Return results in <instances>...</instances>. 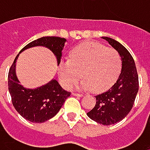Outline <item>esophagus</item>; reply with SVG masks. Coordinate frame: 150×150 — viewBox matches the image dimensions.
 <instances>
[{"label": "esophagus", "instance_id": "34e87169", "mask_svg": "<svg viewBox=\"0 0 150 150\" xmlns=\"http://www.w3.org/2000/svg\"><path fill=\"white\" fill-rule=\"evenodd\" d=\"M72 95H73V96H78V97H81V96H83V95H82V94H79V93H72Z\"/></svg>", "mask_w": 150, "mask_h": 150}]
</instances>
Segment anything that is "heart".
<instances>
[{
  "mask_svg": "<svg viewBox=\"0 0 150 150\" xmlns=\"http://www.w3.org/2000/svg\"><path fill=\"white\" fill-rule=\"evenodd\" d=\"M122 57L114 48L97 42H83L71 51L69 61L58 66L61 84L71 88L81 78L80 88L103 92L117 80L122 70Z\"/></svg>",
  "mask_w": 150,
  "mask_h": 150,
  "instance_id": "heart-1",
  "label": "heart"
}]
</instances>
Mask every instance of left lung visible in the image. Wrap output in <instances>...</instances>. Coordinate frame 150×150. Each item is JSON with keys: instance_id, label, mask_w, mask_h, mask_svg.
Wrapping results in <instances>:
<instances>
[{"instance_id": "8db88e82", "label": "left lung", "mask_w": 150, "mask_h": 150, "mask_svg": "<svg viewBox=\"0 0 150 150\" xmlns=\"http://www.w3.org/2000/svg\"><path fill=\"white\" fill-rule=\"evenodd\" d=\"M103 39L119 52L122 71L112 87L96 96V103L87 115L100 124L111 125L122 121L132 109L139 89V81L135 61L127 48L109 37Z\"/></svg>"}]
</instances>
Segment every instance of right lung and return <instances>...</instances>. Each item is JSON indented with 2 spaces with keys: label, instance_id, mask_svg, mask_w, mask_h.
I'll return each mask as SVG.
<instances>
[{
  "label": "right lung",
  "instance_id": "right-lung-1",
  "mask_svg": "<svg viewBox=\"0 0 150 150\" xmlns=\"http://www.w3.org/2000/svg\"><path fill=\"white\" fill-rule=\"evenodd\" d=\"M66 39L56 36H45L35 40L26 45L21 50L35 47L44 46L49 48L56 56L58 65L61 62L62 51ZM19 56L16 55L8 72V90L12 103L16 111L26 120L32 122H43L54 117L61 109L65 100L71 95L64 90L56 80L35 89L23 88L15 75V62Z\"/></svg>",
  "mask_w": 150,
  "mask_h": 150
}]
</instances>
